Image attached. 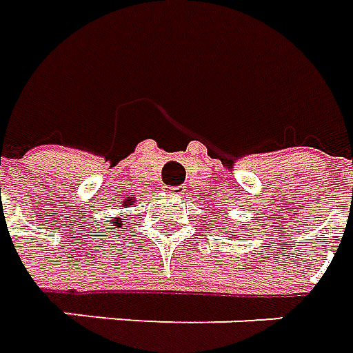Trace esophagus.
<instances>
[{"label": "esophagus", "mask_w": 353, "mask_h": 353, "mask_svg": "<svg viewBox=\"0 0 353 353\" xmlns=\"http://www.w3.org/2000/svg\"><path fill=\"white\" fill-rule=\"evenodd\" d=\"M166 193H168V195H174V196H181V195H185V187H183V185H176V187H166Z\"/></svg>", "instance_id": "obj_1"}]
</instances>
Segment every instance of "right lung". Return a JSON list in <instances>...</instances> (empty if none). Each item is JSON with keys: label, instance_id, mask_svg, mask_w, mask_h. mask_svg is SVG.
I'll return each instance as SVG.
<instances>
[{"label": "right lung", "instance_id": "add662e5", "mask_svg": "<svg viewBox=\"0 0 353 353\" xmlns=\"http://www.w3.org/2000/svg\"><path fill=\"white\" fill-rule=\"evenodd\" d=\"M116 222H117V220H116Z\"/></svg>", "mask_w": 353, "mask_h": 353}]
</instances>
